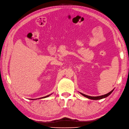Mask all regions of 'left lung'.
Segmentation results:
<instances>
[{"label": "left lung", "instance_id": "left-lung-1", "mask_svg": "<svg viewBox=\"0 0 129 129\" xmlns=\"http://www.w3.org/2000/svg\"><path fill=\"white\" fill-rule=\"evenodd\" d=\"M114 89H113L112 90H111L110 92H109V93H107V94L99 96H88V95H86L85 94H83V93H81V92H80V93H81V95H82L83 96L87 97V98H88L89 99L93 100H101V99H104V98H106L107 97L109 96V95L111 94V93L112 92V91H114Z\"/></svg>", "mask_w": 129, "mask_h": 129}]
</instances>
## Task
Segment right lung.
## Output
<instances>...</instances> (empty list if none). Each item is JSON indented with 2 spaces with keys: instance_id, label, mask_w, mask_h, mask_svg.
<instances>
[{
  "instance_id": "add662e5",
  "label": "right lung",
  "mask_w": 129,
  "mask_h": 129,
  "mask_svg": "<svg viewBox=\"0 0 129 129\" xmlns=\"http://www.w3.org/2000/svg\"><path fill=\"white\" fill-rule=\"evenodd\" d=\"M52 95V93H51V94H50V95H47V96H45V97H42V98H46V97H48V96H49L50 95ZM41 98H42V97H41ZM39 99H40V98H39ZM32 100H37V99H32Z\"/></svg>"
}]
</instances>
